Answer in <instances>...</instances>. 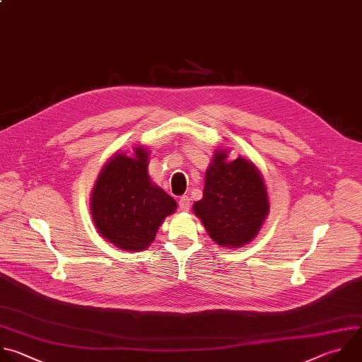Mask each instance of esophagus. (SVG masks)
<instances>
[{
	"instance_id": "34e87169",
	"label": "esophagus",
	"mask_w": 362,
	"mask_h": 362,
	"mask_svg": "<svg viewBox=\"0 0 362 362\" xmlns=\"http://www.w3.org/2000/svg\"><path fill=\"white\" fill-rule=\"evenodd\" d=\"M179 209L182 211H187L190 209V199L187 196H182L179 199Z\"/></svg>"
}]
</instances>
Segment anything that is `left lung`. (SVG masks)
I'll list each match as a JSON object with an SVG mask.
<instances>
[{"instance_id":"8db88e82","label":"left lung","mask_w":362,"mask_h":362,"mask_svg":"<svg viewBox=\"0 0 362 362\" xmlns=\"http://www.w3.org/2000/svg\"><path fill=\"white\" fill-rule=\"evenodd\" d=\"M228 149H216L206 170L203 197L193 203L214 243L240 249L259 234L270 211L264 177L259 168L243 156L228 160Z\"/></svg>"}]
</instances>
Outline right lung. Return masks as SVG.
<instances>
[{
	"label": "right lung",
	"mask_w": 362,
	"mask_h": 362,
	"mask_svg": "<svg viewBox=\"0 0 362 362\" xmlns=\"http://www.w3.org/2000/svg\"><path fill=\"white\" fill-rule=\"evenodd\" d=\"M149 156L144 145L128 153L116 152L90 192L89 207L98 233L120 250H146L165 218L177 209L176 200L152 182Z\"/></svg>",
	"instance_id": "right-lung-1"
}]
</instances>
